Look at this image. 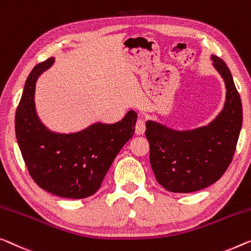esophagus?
Segmentation results:
<instances>
[{
	"instance_id": "obj_1",
	"label": "esophagus",
	"mask_w": 251,
	"mask_h": 251,
	"mask_svg": "<svg viewBox=\"0 0 251 251\" xmlns=\"http://www.w3.org/2000/svg\"><path fill=\"white\" fill-rule=\"evenodd\" d=\"M145 132V123L143 119H138L135 126V133L137 135H143Z\"/></svg>"
}]
</instances>
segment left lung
<instances>
[{
    "mask_svg": "<svg viewBox=\"0 0 251 251\" xmlns=\"http://www.w3.org/2000/svg\"><path fill=\"white\" fill-rule=\"evenodd\" d=\"M213 66L226 84V102L220 114L194 129H175L147 122L150 163L156 181L173 193H192L214 184L232 161L242 126V104L229 67L212 55Z\"/></svg>",
    "mask_w": 251,
    "mask_h": 251,
    "instance_id": "1",
    "label": "left lung"
}]
</instances>
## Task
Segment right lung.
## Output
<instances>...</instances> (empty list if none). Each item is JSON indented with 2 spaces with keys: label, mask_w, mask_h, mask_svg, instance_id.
Listing matches in <instances>:
<instances>
[{
  "label": "right lung",
  "mask_w": 251,
  "mask_h": 251,
  "mask_svg": "<svg viewBox=\"0 0 251 251\" xmlns=\"http://www.w3.org/2000/svg\"><path fill=\"white\" fill-rule=\"evenodd\" d=\"M55 58L37 64L25 81L16 113V136L29 174L40 188L56 196L89 197L101 182L118 152L135 132L137 114L121 122H97L75 133H57L40 121L36 110V82Z\"/></svg>",
  "instance_id": "add662e5"
}]
</instances>
